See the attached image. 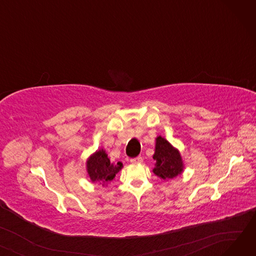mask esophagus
I'll list each match as a JSON object with an SVG mask.
<instances>
[{"label": "esophagus", "mask_w": 256, "mask_h": 256, "mask_svg": "<svg viewBox=\"0 0 256 256\" xmlns=\"http://www.w3.org/2000/svg\"><path fill=\"white\" fill-rule=\"evenodd\" d=\"M142 162H143L142 156H137V158H130V163H132V164H141Z\"/></svg>", "instance_id": "esophagus-1"}]
</instances>
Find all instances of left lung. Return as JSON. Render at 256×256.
Segmentation results:
<instances>
[{
    "label": "left lung",
    "mask_w": 256,
    "mask_h": 256,
    "mask_svg": "<svg viewBox=\"0 0 256 256\" xmlns=\"http://www.w3.org/2000/svg\"><path fill=\"white\" fill-rule=\"evenodd\" d=\"M156 167L154 173L163 180L176 178L184 170L180 154L164 138L158 137L156 143V152L154 154Z\"/></svg>",
    "instance_id": "1"
}]
</instances>
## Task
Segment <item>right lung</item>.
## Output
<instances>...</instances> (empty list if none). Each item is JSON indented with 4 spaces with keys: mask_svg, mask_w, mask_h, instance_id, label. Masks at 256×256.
<instances>
[{
    "mask_svg": "<svg viewBox=\"0 0 256 256\" xmlns=\"http://www.w3.org/2000/svg\"><path fill=\"white\" fill-rule=\"evenodd\" d=\"M121 168L122 164H112L108 154L102 150L92 154L87 160V172L90 180L102 186L113 180Z\"/></svg>",
    "mask_w": 256,
    "mask_h": 256,
    "instance_id": "1",
    "label": "right lung"
}]
</instances>
